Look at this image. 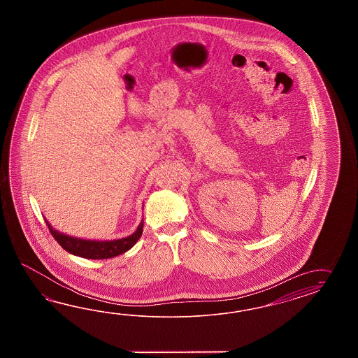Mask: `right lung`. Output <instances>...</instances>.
I'll use <instances>...</instances> for the list:
<instances>
[{"label":"right lung","instance_id":"right-lung-1","mask_svg":"<svg viewBox=\"0 0 358 358\" xmlns=\"http://www.w3.org/2000/svg\"><path fill=\"white\" fill-rule=\"evenodd\" d=\"M45 222L49 227L54 239L61 244L63 250H66L67 252L72 253L75 256L84 257V259H92V260L111 259V257L127 252L138 242V239L142 236V231H143V220H142L137 230L127 238L114 239V241H90V239H81L76 236H66L63 233H59L58 230L52 229L48 220H45Z\"/></svg>","mask_w":358,"mask_h":358}]
</instances>
